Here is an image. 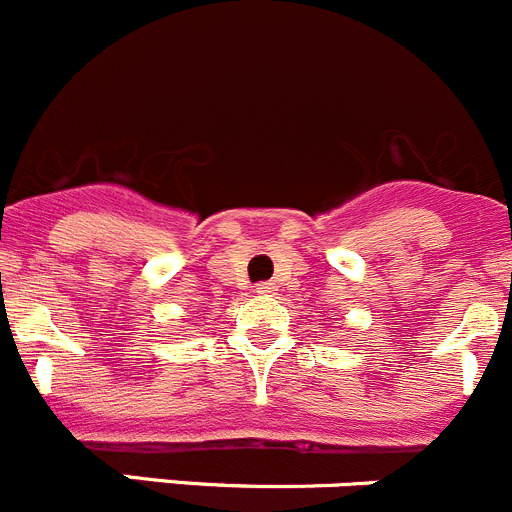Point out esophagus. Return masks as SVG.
<instances>
[{
  "label": "esophagus",
  "mask_w": 512,
  "mask_h": 512,
  "mask_svg": "<svg viewBox=\"0 0 512 512\" xmlns=\"http://www.w3.org/2000/svg\"><path fill=\"white\" fill-rule=\"evenodd\" d=\"M255 290L260 293V296H273L275 290H278V285H275V283H260Z\"/></svg>",
  "instance_id": "obj_1"
}]
</instances>
